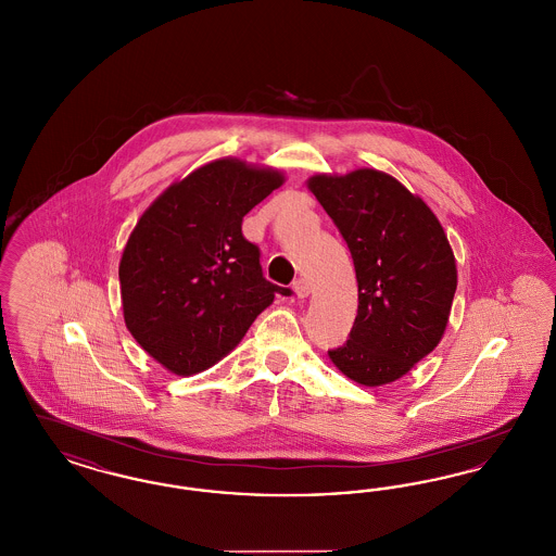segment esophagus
I'll use <instances>...</instances> for the list:
<instances>
[{
	"instance_id": "esophagus-1",
	"label": "esophagus",
	"mask_w": 556,
	"mask_h": 556,
	"mask_svg": "<svg viewBox=\"0 0 556 556\" xmlns=\"http://www.w3.org/2000/svg\"><path fill=\"white\" fill-rule=\"evenodd\" d=\"M293 291H295V295L298 298H308V293H311V283L306 281V279H295L293 281Z\"/></svg>"
}]
</instances>
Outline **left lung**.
Here are the masks:
<instances>
[{"instance_id":"obj_1","label":"left lung","mask_w":556,"mask_h":556,"mask_svg":"<svg viewBox=\"0 0 556 556\" xmlns=\"http://www.w3.org/2000/svg\"><path fill=\"white\" fill-rule=\"evenodd\" d=\"M308 188L352 252L357 316L329 350L366 387L393 382L441 341L457 289L455 256L426 202L377 169L314 176Z\"/></svg>"}]
</instances>
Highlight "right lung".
Segmentation results:
<instances>
[{
    "mask_svg": "<svg viewBox=\"0 0 556 556\" xmlns=\"http://www.w3.org/2000/svg\"><path fill=\"white\" fill-rule=\"evenodd\" d=\"M283 184L238 159L202 165L144 211L124 248L119 286L126 327L167 370L190 377L229 354L250 325L291 289L263 275L242 222Z\"/></svg>",
    "mask_w": 556,
    "mask_h": 556,
    "instance_id": "obj_1",
    "label": "right lung"
}]
</instances>
